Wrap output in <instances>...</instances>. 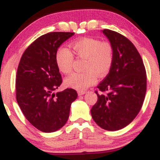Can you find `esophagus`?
<instances>
[{"label": "esophagus", "mask_w": 160, "mask_h": 160, "mask_svg": "<svg viewBox=\"0 0 160 160\" xmlns=\"http://www.w3.org/2000/svg\"><path fill=\"white\" fill-rule=\"evenodd\" d=\"M78 95H82L86 93V91H78Z\"/></svg>", "instance_id": "1"}]
</instances>
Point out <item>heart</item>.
Here are the masks:
<instances>
[{
    "label": "heart",
    "mask_w": 160,
    "mask_h": 160,
    "mask_svg": "<svg viewBox=\"0 0 160 160\" xmlns=\"http://www.w3.org/2000/svg\"><path fill=\"white\" fill-rule=\"evenodd\" d=\"M77 56L84 58L82 73H74L65 78L67 86L84 90L95 84L97 75L104 77L108 74L113 65L114 51L111 43L92 38L79 39L71 44ZM74 58L72 52L65 47H60L55 55L56 65L60 72L65 74L72 71Z\"/></svg>",
    "instance_id": "1"
}]
</instances>
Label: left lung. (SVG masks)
Returning <instances> with one entry per match:
<instances>
[{
  "instance_id": "left-lung-1",
  "label": "left lung",
  "mask_w": 160,
  "mask_h": 160,
  "mask_svg": "<svg viewBox=\"0 0 160 160\" xmlns=\"http://www.w3.org/2000/svg\"><path fill=\"white\" fill-rule=\"evenodd\" d=\"M113 47V65L98 84V101L91 109L92 117L101 128L117 131L136 117L147 90L146 70L134 44L120 33L104 29Z\"/></svg>"
}]
</instances>
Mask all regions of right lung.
I'll use <instances>...</instances> for the list:
<instances>
[{
	"label": "right lung",
	"instance_id": "1",
	"mask_svg": "<svg viewBox=\"0 0 160 160\" xmlns=\"http://www.w3.org/2000/svg\"><path fill=\"white\" fill-rule=\"evenodd\" d=\"M74 32H50L40 36L22 56L16 79V96L25 118L43 132L65 126L70 108L78 98L74 89L53 93L62 82L55 55Z\"/></svg>",
	"mask_w": 160,
	"mask_h": 160
}]
</instances>
